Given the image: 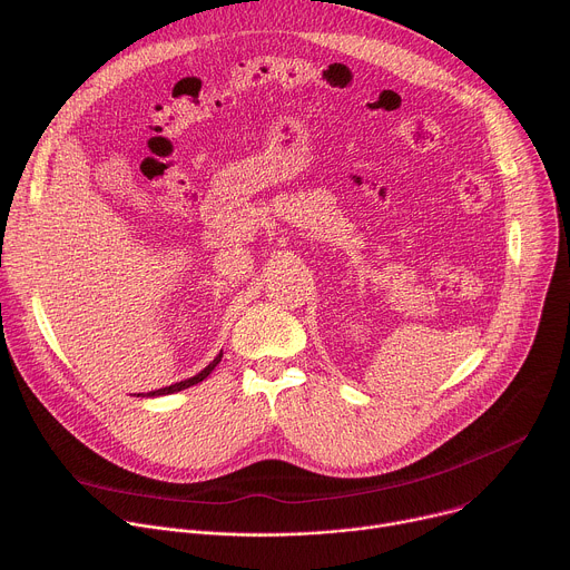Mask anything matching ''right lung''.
<instances>
[{"label":"right lung","mask_w":570,"mask_h":570,"mask_svg":"<svg viewBox=\"0 0 570 570\" xmlns=\"http://www.w3.org/2000/svg\"><path fill=\"white\" fill-rule=\"evenodd\" d=\"M220 358H223V352L207 365V367H203L196 376H189V379H185V381H178V383H171V385H167V387H159V390H153V392H146V394H141V396H161V394H174V392H180V390H187V387H191V385H196V383H200L203 379H207L209 374H212V370L220 363ZM139 396V394H137Z\"/></svg>","instance_id":"1"}]
</instances>
